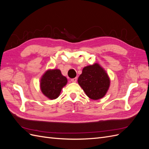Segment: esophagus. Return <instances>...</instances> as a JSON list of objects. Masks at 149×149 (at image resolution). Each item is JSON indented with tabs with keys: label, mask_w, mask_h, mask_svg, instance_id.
I'll list each match as a JSON object with an SVG mask.
<instances>
[{
	"label": "esophagus",
	"mask_w": 149,
	"mask_h": 149,
	"mask_svg": "<svg viewBox=\"0 0 149 149\" xmlns=\"http://www.w3.org/2000/svg\"><path fill=\"white\" fill-rule=\"evenodd\" d=\"M71 82H73V83H76V81H77V78H72L71 79Z\"/></svg>",
	"instance_id": "esophagus-1"
}]
</instances>
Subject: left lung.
I'll return each instance as SVG.
<instances>
[{"mask_svg":"<svg viewBox=\"0 0 149 149\" xmlns=\"http://www.w3.org/2000/svg\"><path fill=\"white\" fill-rule=\"evenodd\" d=\"M78 82L86 94L93 100L104 96L110 85L106 71L97 63L84 67Z\"/></svg>","mask_w":149,"mask_h":149,"instance_id":"obj_1","label":"left lung"}]
</instances>
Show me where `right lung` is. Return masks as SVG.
<instances>
[{
  "label": "right lung",
  "instance_id": "right-lung-1",
  "mask_svg": "<svg viewBox=\"0 0 149 149\" xmlns=\"http://www.w3.org/2000/svg\"><path fill=\"white\" fill-rule=\"evenodd\" d=\"M67 83V79L63 76L60 70L47 71L40 80V88L45 96L50 100L59 96L61 89Z\"/></svg>",
  "mask_w": 149,
  "mask_h": 149
}]
</instances>
